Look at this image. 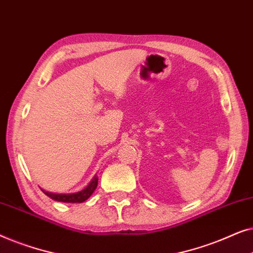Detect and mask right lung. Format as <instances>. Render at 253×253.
I'll return each mask as SVG.
<instances>
[{"label": "right lung", "instance_id": "right-lung-1", "mask_svg": "<svg viewBox=\"0 0 253 253\" xmlns=\"http://www.w3.org/2000/svg\"><path fill=\"white\" fill-rule=\"evenodd\" d=\"M98 186V177L96 175L93 177V179L89 182V184L86 186L85 189H83L82 191L75 192V193H53V192H48L42 190L43 193L46 196L49 197V198L56 200V202H62V203H83L85 202L86 199H88L89 197L94 190Z\"/></svg>", "mask_w": 253, "mask_h": 253}]
</instances>
